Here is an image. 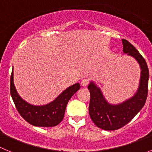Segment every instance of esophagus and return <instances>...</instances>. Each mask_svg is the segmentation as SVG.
<instances>
[{"mask_svg":"<svg viewBox=\"0 0 152 152\" xmlns=\"http://www.w3.org/2000/svg\"><path fill=\"white\" fill-rule=\"evenodd\" d=\"M88 83H89V80H88V78H84L81 80L80 84H81L82 86H87L88 84Z\"/></svg>","mask_w":152,"mask_h":152,"instance_id":"obj_1","label":"esophagus"}]
</instances>
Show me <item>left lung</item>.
Masks as SVG:
<instances>
[{"label":"left lung","instance_id":"obj_1","mask_svg":"<svg viewBox=\"0 0 152 152\" xmlns=\"http://www.w3.org/2000/svg\"><path fill=\"white\" fill-rule=\"evenodd\" d=\"M122 41L124 53L135 58L142 70L140 84L136 94L124 103L114 106L106 101L100 90L94 83L91 82L88 87L91 94L90 116L97 127L109 131L122 128L136 116L144 107L148 91L149 72L145 60L129 42L126 39Z\"/></svg>","mask_w":152,"mask_h":152}]
</instances>
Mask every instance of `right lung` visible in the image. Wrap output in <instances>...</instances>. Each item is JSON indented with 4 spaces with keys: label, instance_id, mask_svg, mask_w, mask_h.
Returning a JSON list of instances; mask_svg holds the SVG:
<instances>
[{
    "label": "right lung",
    "instance_id": "obj_1",
    "mask_svg": "<svg viewBox=\"0 0 152 152\" xmlns=\"http://www.w3.org/2000/svg\"><path fill=\"white\" fill-rule=\"evenodd\" d=\"M80 89L75 84L63 91L52 103L45 106H33L22 100L13 84V71L10 76V94L17 111L29 124L39 127H52L59 124L63 119L65 108L72 96Z\"/></svg>",
    "mask_w": 152,
    "mask_h": 152
}]
</instances>
